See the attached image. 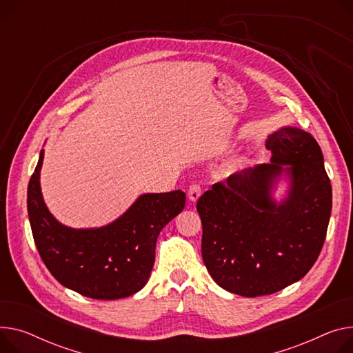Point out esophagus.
<instances>
[{"mask_svg":"<svg viewBox=\"0 0 353 353\" xmlns=\"http://www.w3.org/2000/svg\"><path fill=\"white\" fill-rule=\"evenodd\" d=\"M201 193H203V187L200 184L194 183L189 187V199L192 201H197V199L201 196Z\"/></svg>","mask_w":353,"mask_h":353,"instance_id":"34e87169","label":"esophagus"}]
</instances>
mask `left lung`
<instances>
[{
	"instance_id": "obj_1",
	"label": "left lung",
	"mask_w": 353,
	"mask_h": 353,
	"mask_svg": "<svg viewBox=\"0 0 353 353\" xmlns=\"http://www.w3.org/2000/svg\"><path fill=\"white\" fill-rule=\"evenodd\" d=\"M271 163L231 174L197 200L203 261L232 294L271 295L296 283L322 250L332 210V185L314 136L283 128L265 143ZM285 174L289 196H270Z\"/></svg>"
}]
</instances>
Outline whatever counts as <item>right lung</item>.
I'll use <instances>...</instances> for the list:
<instances>
[{
  "label": "right lung",
  "mask_w": 353,
  "mask_h": 353,
  "mask_svg": "<svg viewBox=\"0 0 353 353\" xmlns=\"http://www.w3.org/2000/svg\"><path fill=\"white\" fill-rule=\"evenodd\" d=\"M43 150L27 193L35 245L43 264L63 287L93 299H119L142 290L154 264L161 228L185 204L181 190L140 196L113 223L75 230L62 225L46 208L39 173Z\"/></svg>",
  "instance_id": "obj_1"
}]
</instances>
